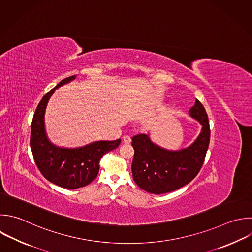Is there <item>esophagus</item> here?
<instances>
[{
    "label": "esophagus",
    "mask_w": 252,
    "mask_h": 252,
    "mask_svg": "<svg viewBox=\"0 0 252 252\" xmlns=\"http://www.w3.org/2000/svg\"><path fill=\"white\" fill-rule=\"evenodd\" d=\"M123 142H124L125 144H130V143H131V138H130V136H128V135L124 136V137H123Z\"/></svg>",
    "instance_id": "obj_1"
}]
</instances>
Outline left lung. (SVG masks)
Listing matches in <instances>:
<instances>
[{
	"mask_svg": "<svg viewBox=\"0 0 252 252\" xmlns=\"http://www.w3.org/2000/svg\"><path fill=\"white\" fill-rule=\"evenodd\" d=\"M189 116L201 125V132L188 147L172 151L151 140L150 134L132 138L134 158L132 174L136 184L152 194H163L188 184L200 171L210 142L208 115L202 103L196 99Z\"/></svg>",
	"mask_w": 252,
	"mask_h": 252,
	"instance_id": "obj_1",
	"label": "left lung"
}]
</instances>
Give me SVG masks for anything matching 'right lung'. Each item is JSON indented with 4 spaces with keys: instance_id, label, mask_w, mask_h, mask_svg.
Wrapping results in <instances>:
<instances>
[{
    "instance_id": "add662e5",
    "label": "right lung",
    "mask_w": 252,
    "mask_h": 252,
    "mask_svg": "<svg viewBox=\"0 0 252 252\" xmlns=\"http://www.w3.org/2000/svg\"><path fill=\"white\" fill-rule=\"evenodd\" d=\"M76 75L62 80L40 100L32 123L31 147L37 167L50 182L67 189L91 183L99 170L101 157L116 149L121 140L96 141L78 148H64L53 144L45 129V111L55 90L76 79Z\"/></svg>"
}]
</instances>
